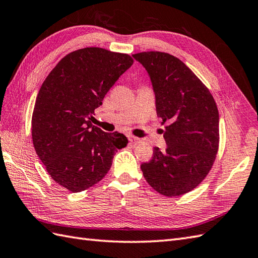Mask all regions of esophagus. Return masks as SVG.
I'll return each mask as SVG.
<instances>
[{
  "mask_svg": "<svg viewBox=\"0 0 258 258\" xmlns=\"http://www.w3.org/2000/svg\"><path fill=\"white\" fill-rule=\"evenodd\" d=\"M128 140H130V143L133 144V145H137V144H140L142 142L141 139H139V137H135V136H128Z\"/></svg>",
  "mask_w": 258,
  "mask_h": 258,
  "instance_id": "1",
  "label": "esophagus"
}]
</instances>
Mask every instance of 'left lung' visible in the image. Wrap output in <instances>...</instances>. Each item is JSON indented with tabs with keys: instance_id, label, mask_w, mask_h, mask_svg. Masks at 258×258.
<instances>
[{
	"instance_id": "obj_1",
	"label": "left lung",
	"mask_w": 258,
	"mask_h": 258,
	"mask_svg": "<svg viewBox=\"0 0 258 258\" xmlns=\"http://www.w3.org/2000/svg\"><path fill=\"white\" fill-rule=\"evenodd\" d=\"M133 57L151 77L157 116L166 125L165 151L154 147L141 165L144 178L165 197L194 190L210 172L220 143L219 111L209 89L180 59L144 51Z\"/></svg>"
}]
</instances>
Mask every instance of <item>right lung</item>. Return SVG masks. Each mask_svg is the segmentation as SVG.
<instances>
[{"mask_svg": "<svg viewBox=\"0 0 258 258\" xmlns=\"http://www.w3.org/2000/svg\"><path fill=\"white\" fill-rule=\"evenodd\" d=\"M133 62L127 53L82 48L64 56L39 89L32 116L35 151L49 176L70 192L102 180L117 149L127 145L124 134L105 133L91 119Z\"/></svg>", "mask_w": 258, "mask_h": 258, "instance_id": "right-lung-1", "label": "right lung"}]
</instances>
